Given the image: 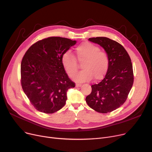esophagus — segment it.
Listing matches in <instances>:
<instances>
[{"mask_svg": "<svg viewBox=\"0 0 152 152\" xmlns=\"http://www.w3.org/2000/svg\"><path fill=\"white\" fill-rule=\"evenodd\" d=\"M82 85L81 84H78V83H77L76 84V87H81Z\"/></svg>", "mask_w": 152, "mask_h": 152, "instance_id": "esophagus-1", "label": "esophagus"}]
</instances>
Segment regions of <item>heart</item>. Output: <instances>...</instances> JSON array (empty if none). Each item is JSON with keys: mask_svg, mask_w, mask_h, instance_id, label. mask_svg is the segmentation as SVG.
I'll list each match as a JSON object with an SVG mask.
<instances>
[{"mask_svg": "<svg viewBox=\"0 0 152 152\" xmlns=\"http://www.w3.org/2000/svg\"><path fill=\"white\" fill-rule=\"evenodd\" d=\"M76 58L83 61V71L73 77L76 82L89 81L94 77L95 80H100L106 75L109 66L108 54L100 50L99 46L89 42H84L75 48ZM75 56L69 52L61 57L62 65L69 76H73L78 69V64Z\"/></svg>", "mask_w": 152, "mask_h": 152, "instance_id": "b5f03b06", "label": "heart"}]
</instances>
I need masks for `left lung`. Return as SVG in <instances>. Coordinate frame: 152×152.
Returning a JSON list of instances; mask_svg holds the SVG:
<instances>
[{
    "instance_id": "left-lung-1",
    "label": "left lung",
    "mask_w": 152,
    "mask_h": 152,
    "mask_svg": "<svg viewBox=\"0 0 152 152\" xmlns=\"http://www.w3.org/2000/svg\"><path fill=\"white\" fill-rule=\"evenodd\" d=\"M102 47L108 55L109 66L101 82L92 85V92L86 101L99 113H110L126 102L134 83L132 65L122 45L105 37L89 38Z\"/></svg>"
}]
</instances>
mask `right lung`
Returning a JSON list of instances; mask_svg holds the SVG:
<instances>
[{
  "label": "right lung",
  "mask_w": 152,
  "mask_h": 152,
  "mask_svg": "<svg viewBox=\"0 0 152 152\" xmlns=\"http://www.w3.org/2000/svg\"><path fill=\"white\" fill-rule=\"evenodd\" d=\"M76 41L49 37L32 45L21 63V84L31 104L41 112L53 113L65 106L68 89L75 83L61 63L62 55Z\"/></svg>",
  "instance_id": "1"
}]
</instances>
